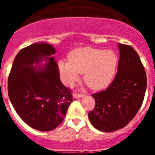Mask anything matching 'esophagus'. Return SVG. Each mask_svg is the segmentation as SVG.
<instances>
[{"label": "esophagus", "instance_id": "esophagus-1", "mask_svg": "<svg viewBox=\"0 0 155 155\" xmlns=\"http://www.w3.org/2000/svg\"><path fill=\"white\" fill-rule=\"evenodd\" d=\"M83 96H84V94H78V93H75V94H74V97L75 98H82Z\"/></svg>", "mask_w": 155, "mask_h": 155}]
</instances>
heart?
Instances as JSON below:
<instances>
[{"label":"heart","mask_w":155,"mask_h":155,"mask_svg":"<svg viewBox=\"0 0 155 155\" xmlns=\"http://www.w3.org/2000/svg\"><path fill=\"white\" fill-rule=\"evenodd\" d=\"M68 61L58 62L61 80L65 85L72 86L80 74H84V82L91 89L101 90L113 81L118 57L113 50L81 47L68 53Z\"/></svg>","instance_id":"b5f03b06"}]
</instances>
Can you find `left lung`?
Wrapping results in <instances>:
<instances>
[{
  "label": "left lung",
  "mask_w": 155,
  "mask_h": 155,
  "mask_svg": "<svg viewBox=\"0 0 155 155\" xmlns=\"http://www.w3.org/2000/svg\"><path fill=\"white\" fill-rule=\"evenodd\" d=\"M117 73L109 87L92 94L94 110L88 113L91 124L102 132H113L133 120L141 107L147 76L139 55L130 46L118 43Z\"/></svg>",
  "instance_id": "8db88e82"
}]
</instances>
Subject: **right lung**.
<instances>
[{"instance_id":"right-lung-1","label":"right lung","mask_w":155,"mask_h":155,"mask_svg":"<svg viewBox=\"0 0 155 155\" xmlns=\"http://www.w3.org/2000/svg\"><path fill=\"white\" fill-rule=\"evenodd\" d=\"M55 48L33 43L18 52L8 77V96L21 120L31 128L50 131L65 117L73 97L60 80L58 65L52 56ZM42 61L46 62L41 64Z\"/></svg>"}]
</instances>
